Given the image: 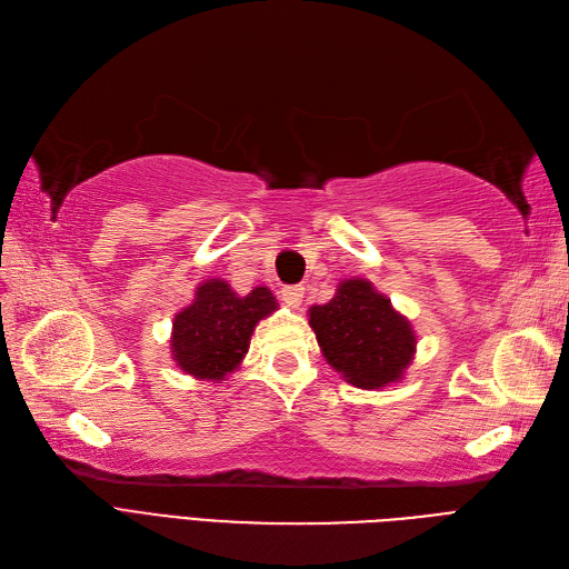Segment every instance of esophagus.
<instances>
[{"mask_svg": "<svg viewBox=\"0 0 569 569\" xmlns=\"http://www.w3.org/2000/svg\"><path fill=\"white\" fill-rule=\"evenodd\" d=\"M302 298H305V288L302 286H283L281 288V300L288 307H300Z\"/></svg>", "mask_w": 569, "mask_h": 569, "instance_id": "obj_1", "label": "esophagus"}]
</instances>
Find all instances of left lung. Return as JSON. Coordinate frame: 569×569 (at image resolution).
<instances>
[{
    "mask_svg": "<svg viewBox=\"0 0 569 569\" xmlns=\"http://www.w3.org/2000/svg\"><path fill=\"white\" fill-rule=\"evenodd\" d=\"M326 361L347 382L378 390L405 376L416 352L411 323L366 279H347L336 298L309 309Z\"/></svg>",
    "mask_w": 569,
    "mask_h": 569,
    "instance_id": "left-lung-1",
    "label": "left lung"
}]
</instances>
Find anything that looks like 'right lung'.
I'll return each mask as SVG.
<instances>
[{"label":"right lung","mask_w":569,"mask_h":569,"mask_svg":"<svg viewBox=\"0 0 569 569\" xmlns=\"http://www.w3.org/2000/svg\"><path fill=\"white\" fill-rule=\"evenodd\" d=\"M277 307V298L264 286L236 296L222 279L200 283L193 302L172 321L177 366L198 380H224L246 357L254 326Z\"/></svg>","instance_id":"obj_1"}]
</instances>
